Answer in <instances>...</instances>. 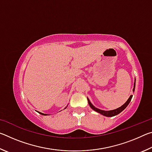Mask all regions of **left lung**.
Here are the masks:
<instances>
[{"instance_id": "left-lung-1", "label": "left lung", "mask_w": 152, "mask_h": 152, "mask_svg": "<svg viewBox=\"0 0 152 152\" xmlns=\"http://www.w3.org/2000/svg\"><path fill=\"white\" fill-rule=\"evenodd\" d=\"M135 82H134V86H133V91L134 92L135 91ZM132 96L133 95H131L129 98L128 100L127 101H126L125 103L124 104H123L121 107H120L119 108H117L116 109H114V110H101L99 109H97L96 107H95L93 104H92L91 101H90V100L87 98V99H88V104L90 105V107H91L92 109H93L95 111L100 113V114H101L102 115H104V116H106V117H113V116H115V115H117L118 114H119L121 112H122L123 110H124L126 107H127V105L129 104L130 101H132Z\"/></svg>"}]
</instances>
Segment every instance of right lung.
<instances>
[{"label":"right lung","mask_w":152,"mask_h":152,"mask_svg":"<svg viewBox=\"0 0 152 152\" xmlns=\"http://www.w3.org/2000/svg\"><path fill=\"white\" fill-rule=\"evenodd\" d=\"M65 108V109H66ZM37 113H39V114H41V115H47V114H44V113H40V112H39V111H37Z\"/></svg>","instance_id":"add662e5"}]
</instances>
